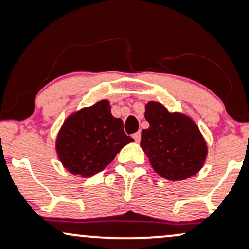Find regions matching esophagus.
Masks as SVG:
<instances>
[{"label": "esophagus", "mask_w": 249, "mask_h": 249, "mask_svg": "<svg viewBox=\"0 0 249 249\" xmlns=\"http://www.w3.org/2000/svg\"><path fill=\"white\" fill-rule=\"evenodd\" d=\"M132 137H133V140L136 141V142H140L141 141V132H136V133H133L132 135Z\"/></svg>", "instance_id": "esophagus-1"}]
</instances>
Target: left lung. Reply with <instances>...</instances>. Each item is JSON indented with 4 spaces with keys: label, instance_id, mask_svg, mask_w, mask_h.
Here are the masks:
<instances>
[{
    "label": "left lung",
    "instance_id": "left-lung-1",
    "mask_svg": "<svg viewBox=\"0 0 249 249\" xmlns=\"http://www.w3.org/2000/svg\"><path fill=\"white\" fill-rule=\"evenodd\" d=\"M148 129L142 131L141 148L154 171L171 181H181L203 168L208 144L191 117L169 112L158 101L145 104Z\"/></svg>",
    "mask_w": 249,
    "mask_h": 249
}]
</instances>
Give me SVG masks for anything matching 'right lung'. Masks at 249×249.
Masks as SVG:
<instances>
[{"mask_svg":"<svg viewBox=\"0 0 249 249\" xmlns=\"http://www.w3.org/2000/svg\"><path fill=\"white\" fill-rule=\"evenodd\" d=\"M131 142L123 120L112 116L109 101L103 99L69 114L57 133L54 146L68 172L89 178L106 168Z\"/></svg>","mask_w":249,"mask_h":249,"instance_id":"add662e5","label":"right lung"}]
</instances>
